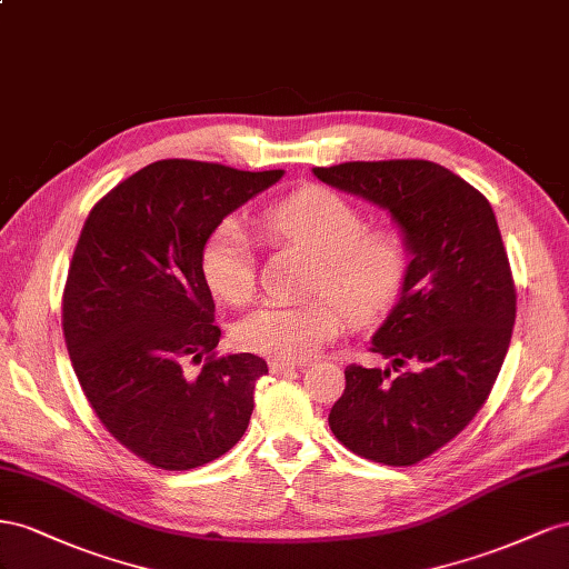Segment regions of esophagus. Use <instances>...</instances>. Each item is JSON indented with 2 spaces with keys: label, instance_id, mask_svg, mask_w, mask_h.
I'll return each mask as SVG.
<instances>
[{
  "label": "esophagus",
  "instance_id": "1",
  "mask_svg": "<svg viewBox=\"0 0 569 569\" xmlns=\"http://www.w3.org/2000/svg\"><path fill=\"white\" fill-rule=\"evenodd\" d=\"M298 365L296 362H286V360H269V371L271 375H286V371H293Z\"/></svg>",
  "mask_w": 569,
  "mask_h": 569
}]
</instances>
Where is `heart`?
<instances>
[{"instance_id":"heart-1","label":"heart","mask_w":569,"mask_h":569,"mask_svg":"<svg viewBox=\"0 0 569 569\" xmlns=\"http://www.w3.org/2000/svg\"><path fill=\"white\" fill-rule=\"evenodd\" d=\"M271 246L312 257L307 293L323 296L298 305H264L242 317L233 340L240 350L271 360H307L352 321H369L391 307L410 271L408 240L398 229H367V217L346 194L307 188L271 204L259 219ZM204 283L229 305H246L257 288L252 240L240 219H223L200 254ZM341 306L338 308L337 305Z\"/></svg>"}]
</instances>
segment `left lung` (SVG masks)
Returning <instances> with one entry per match:
<instances>
[{
    "instance_id": "8db88e82",
    "label": "left lung",
    "mask_w": 569,
    "mask_h": 569,
    "mask_svg": "<svg viewBox=\"0 0 569 569\" xmlns=\"http://www.w3.org/2000/svg\"><path fill=\"white\" fill-rule=\"evenodd\" d=\"M312 171L388 209L412 252L400 300L369 348L391 369L346 367L329 427L355 456L417 465L475 419L510 348L517 290L496 214L475 186L427 159Z\"/></svg>"
}]
</instances>
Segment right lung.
<instances>
[{
    "mask_svg": "<svg viewBox=\"0 0 569 569\" xmlns=\"http://www.w3.org/2000/svg\"><path fill=\"white\" fill-rule=\"evenodd\" d=\"M283 176L161 159L92 207L61 298L80 388L117 441L159 469L221 458L250 425L252 352L217 357L221 331L200 254L226 214ZM186 363H200L198 378Z\"/></svg>",
    "mask_w": 569,
    "mask_h": 569,
    "instance_id": "right-lung-1",
    "label": "right lung"
}]
</instances>
